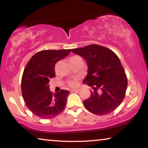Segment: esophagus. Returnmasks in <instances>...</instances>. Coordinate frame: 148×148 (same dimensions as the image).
Returning a JSON list of instances; mask_svg holds the SVG:
<instances>
[{
    "label": "esophagus",
    "mask_w": 148,
    "mask_h": 148,
    "mask_svg": "<svg viewBox=\"0 0 148 148\" xmlns=\"http://www.w3.org/2000/svg\"><path fill=\"white\" fill-rule=\"evenodd\" d=\"M79 90V89H73V90H71V92H78Z\"/></svg>",
    "instance_id": "34e87169"
}]
</instances>
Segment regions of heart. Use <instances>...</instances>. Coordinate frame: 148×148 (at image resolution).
Returning <instances> with one entry per match:
<instances>
[{"label":"heart","instance_id":"1","mask_svg":"<svg viewBox=\"0 0 148 148\" xmlns=\"http://www.w3.org/2000/svg\"><path fill=\"white\" fill-rule=\"evenodd\" d=\"M75 57H77V56H73V57H72L71 58H75ZM71 58H70V59H71ZM77 83H78L77 79H75L69 81V82H68V85L70 87H75L77 85Z\"/></svg>","mask_w":148,"mask_h":148}]
</instances>
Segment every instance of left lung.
<instances>
[{"label":"left lung","instance_id":"obj_1","mask_svg":"<svg viewBox=\"0 0 148 148\" xmlns=\"http://www.w3.org/2000/svg\"><path fill=\"white\" fill-rule=\"evenodd\" d=\"M71 51L82 56L88 65L84 84L93 88L84 106L97 115H106L119 106L125 98L127 77L116 54L104 46L91 44Z\"/></svg>","mask_w":148,"mask_h":148}]
</instances>
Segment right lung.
Masks as SVG:
<instances>
[{
	"mask_svg": "<svg viewBox=\"0 0 148 148\" xmlns=\"http://www.w3.org/2000/svg\"><path fill=\"white\" fill-rule=\"evenodd\" d=\"M70 52L71 49L42 50L30 58L24 69L22 96L29 110L40 118H54L65 107L69 92L61 90L53 94L48 83L55 76V64Z\"/></svg>",
	"mask_w": 148,
	"mask_h": 148,
	"instance_id": "right-lung-1",
	"label": "right lung"
}]
</instances>
